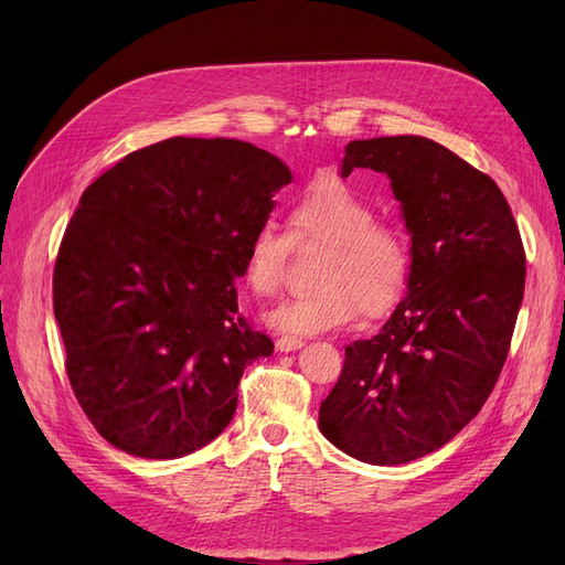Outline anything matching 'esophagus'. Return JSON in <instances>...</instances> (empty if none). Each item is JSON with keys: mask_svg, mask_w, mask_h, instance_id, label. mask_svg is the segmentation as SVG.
Wrapping results in <instances>:
<instances>
[{"mask_svg": "<svg viewBox=\"0 0 565 565\" xmlns=\"http://www.w3.org/2000/svg\"><path fill=\"white\" fill-rule=\"evenodd\" d=\"M302 345H305V341L298 339V337H281L277 341V350L279 352H292V350H300Z\"/></svg>", "mask_w": 565, "mask_h": 565, "instance_id": "obj_1", "label": "esophagus"}]
</instances>
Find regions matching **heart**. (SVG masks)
I'll use <instances>...</instances> for the list:
<instances>
[{"label": "heart", "mask_w": 565, "mask_h": 565, "mask_svg": "<svg viewBox=\"0 0 565 565\" xmlns=\"http://www.w3.org/2000/svg\"><path fill=\"white\" fill-rule=\"evenodd\" d=\"M373 207L345 183L322 178L290 207V228L298 243L328 245L318 265L313 292L292 298L265 313L273 330L295 337L330 332L358 318L360 311H390L409 277V245L392 226L373 222ZM290 243L263 222L249 237L243 277L258 298H270L284 281Z\"/></svg>", "instance_id": "obj_1"}]
</instances>
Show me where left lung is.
<instances>
[{
  "label": "left lung",
  "mask_w": 565,
  "mask_h": 565,
  "mask_svg": "<svg viewBox=\"0 0 565 565\" xmlns=\"http://www.w3.org/2000/svg\"><path fill=\"white\" fill-rule=\"evenodd\" d=\"M390 178L409 233L405 298L345 348L318 426L369 465H405L454 439L488 401L524 295V249L490 175L428 137L354 139L341 178Z\"/></svg>",
  "instance_id": "8db88e82"
}]
</instances>
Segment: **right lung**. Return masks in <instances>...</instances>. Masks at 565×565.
Listing matches in <instances>:
<instances>
[{
    "label": "right lung",
    "instance_id": "right-lung-1",
    "mask_svg": "<svg viewBox=\"0 0 565 565\" xmlns=\"http://www.w3.org/2000/svg\"><path fill=\"white\" fill-rule=\"evenodd\" d=\"M290 181L254 143L171 137L84 190L54 265V318L73 392L111 447L173 460L231 424L245 366L275 350L237 316L235 279Z\"/></svg>",
    "mask_w": 565,
    "mask_h": 565
}]
</instances>
